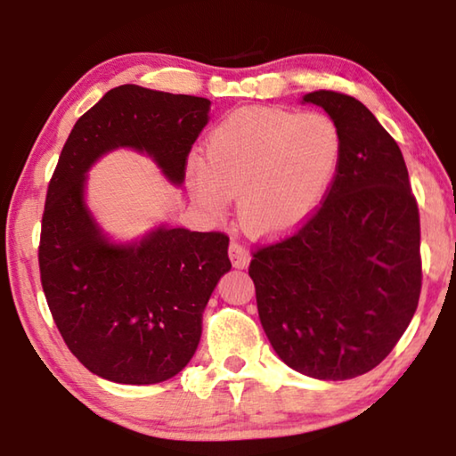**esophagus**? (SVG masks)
Segmentation results:
<instances>
[{
  "mask_svg": "<svg viewBox=\"0 0 456 456\" xmlns=\"http://www.w3.org/2000/svg\"><path fill=\"white\" fill-rule=\"evenodd\" d=\"M229 257H231V261H233V265L237 269H245L247 265H249V261H251V253L247 251L243 245L231 241V245H229Z\"/></svg>",
  "mask_w": 456,
  "mask_h": 456,
  "instance_id": "obj_1",
  "label": "esophagus"
}]
</instances>
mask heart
<instances>
[{
  "mask_svg": "<svg viewBox=\"0 0 456 456\" xmlns=\"http://www.w3.org/2000/svg\"><path fill=\"white\" fill-rule=\"evenodd\" d=\"M344 136L326 112L239 108L211 130L205 163L191 160L192 199L225 213L237 197V221L253 237H280L318 211L342 163Z\"/></svg>",
  "mask_w": 456,
  "mask_h": 456,
  "instance_id": "heart-1",
  "label": "heart"
}]
</instances>
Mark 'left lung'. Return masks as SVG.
Wrapping results in <instances>:
<instances>
[{
    "label": "left lung",
    "instance_id": "left-lung-1",
    "mask_svg": "<svg viewBox=\"0 0 456 456\" xmlns=\"http://www.w3.org/2000/svg\"><path fill=\"white\" fill-rule=\"evenodd\" d=\"M322 106L344 136L342 163L320 211L253 253L261 326L299 374L348 380L388 356L420 297V219L403 152L360 100L331 90Z\"/></svg>",
    "mask_w": 456,
    "mask_h": 456
}]
</instances>
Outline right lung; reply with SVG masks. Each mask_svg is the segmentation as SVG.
Here are the masks:
<instances>
[{
    "mask_svg": "<svg viewBox=\"0 0 456 456\" xmlns=\"http://www.w3.org/2000/svg\"><path fill=\"white\" fill-rule=\"evenodd\" d=\"M209 110L207 98L122 84L82 114L61 149L42 217V288L68 348L104 380L157 384L189 364L231 269L229 237L160 223L114 241L86 203L88 173L104 154L133 149L181 187Z\"/></svg>",
    "mask_w": 456,
    "mask_h": 456,
    "instance_id": "add662e5",
    "label": "right lung"
}]
</instances>
